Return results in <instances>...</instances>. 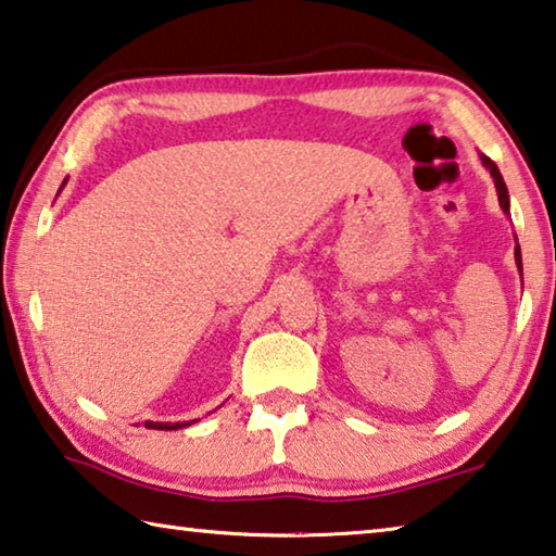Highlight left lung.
Returning <instances> with one entry per match:
<instances>
[{
	"instance_id": "obj_1",
	"label": "left lung",
	"mask_w": 556,
	"mask_h": 556,
	"mask_svg": "<svg viewBox=\"0 0 556 556\" xmlns=\"http://www.w3.org/2000/svg\"><path fill=\"white\" fill-rule=\"evenodd\" d=\"M480 161H482V165L488 167V170H490L492 180H495V188H497V200H500V207H502V213H505V215L509 217V195H507V185H505V180H502V173L497 170V165L492 163L488 155H482V153H480ZM515 240H517V237H515ZM515 262H517V269H519V275H522V252H519V244H515Z\"/></svg>"
}]
</instances>
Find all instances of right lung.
Returning <instances> with one entry per match:
<instances>
[{
	"mask_svg": "<svg viewBox=\"0 0 556 556\" xmlns=\"http://www.w3.org/2000/svg\"><path fill=\"white\" fill-rule=\"evenodd\" d=\"M68 180V178H66ZM66 180H64V185H66ZM64 185H61V188H64ZM190 422H195V420H182V422H157V420H146V428H151V430H180V428H188Z\"/></svg>",
	"mask_w": 556,
	"mask_h": 556,
	"instance_id": "right-lung-1",
	"label": "right lung"
}]
</instances>
